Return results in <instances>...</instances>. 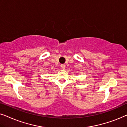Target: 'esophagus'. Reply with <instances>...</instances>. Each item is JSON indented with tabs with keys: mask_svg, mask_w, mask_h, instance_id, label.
Wrapping results in <instances>:
<instances>
[{
	"mask_svg": "<svg viewBox=\"0 0 127 127\" xmlns=\"http://www.w3.org/2000/svg\"><path fill=\"white\" fill-rule=\"evenodd\" d=\"M60 67H61V68H62V69H63V70L65 68V65L64 64H61Z\"/></svg>",
	"mask_w": 127,
	"mask_h": 127,
	"instance_id": "34e87169",
	"label": "esophagus"
}]
</instances>
